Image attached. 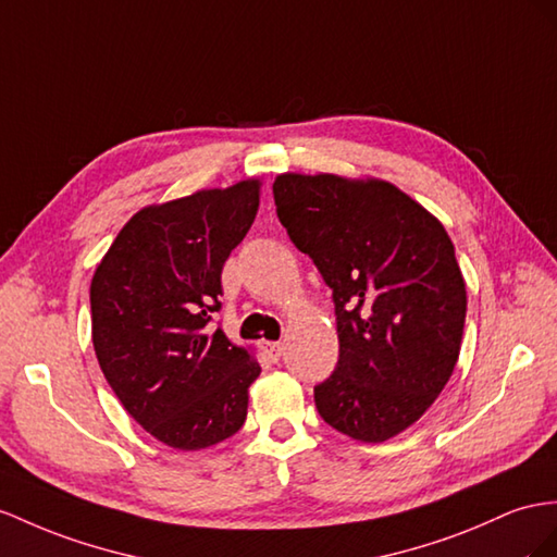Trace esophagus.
Segmentation results:
<instances>
[{
    "label": "esophagus",
    "mask_w": 557,
    "mask_h": 557,
    "mask_svg": "<svg viewBox=\"0 0 557 557\" xmlns=\"http://www.w3.org/2000/svg\"><path fill=\"white\" fill-rule=\"evenodd\" d=\"M261 348H263V352L268 355V358H273V360H280V355L284 350V346L280 344V341H263Z\"/></svg>",
    "instance_id": "1"
}]
</instances>
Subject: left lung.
I'll use <instances>...</instances> for the list:
<instances>
[{"label": "left lung", "mask_w": 557, "mask_h": 557, "mask_svg": "<svg viewBox=\"0 0 557 557\" xmlns=\"http://www.w3.org/2000/svg\"><path fill=\"white\" fill-rule=\"evenodd\" d=\"M280 223L334 292L338 364L315 386L320 417L352 440L417 423L461 352L466 282L431 211L381 178L280 174Z\"/></svg>", "instance_id": "8db88e82"}]
</instances>
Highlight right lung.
Returning a JSON list of instances; mask_svg holds the SVG:
<instances>
[{
	"instance_id": "add662e5",
	"label": "right lung",
	"mask_w": 557,
	"mask_h": 557,
	"mask_svg": "<svg viewBox=\"0 0 557 557\" xmlns=\"http://www.w3.org/2000/svg\"><path fill=\"white\" fill-rule=\"evenodd\" d=\"M261 178L150 205L124 223L91 280V338L122 407L181 451L235 435L261 367L211 330L221 270L256 219Z\"/></svg>"
}]
</instances>
